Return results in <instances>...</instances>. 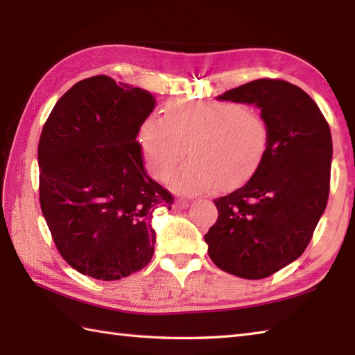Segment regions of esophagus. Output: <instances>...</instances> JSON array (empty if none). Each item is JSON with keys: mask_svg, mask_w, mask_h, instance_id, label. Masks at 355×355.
I'll use <instances>...</instances> for the list:
<instances>
[{"mask_svg": "<svg viewBox=\"0 0 355 355\" xmlns=\"http://www.w3.org/2000/svg\"><path fill=\"white\" fill-rule=\"evenodd\" d=\"M175 207L177 209H187V207H189V201L184 200V198H178L175 201Z\"/></svg>", "mask_w": 355, "mask_h": 355, "instance_id": "esophagus-1", "label": "esophagus"}]
</instances>
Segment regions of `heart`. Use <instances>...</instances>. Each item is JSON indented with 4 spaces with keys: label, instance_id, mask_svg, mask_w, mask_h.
Returning <instances> with one entry per match:
<instances>
[{
    "label": "heart",
    "instance_id": "obj_1",
    "mask_svg": "<svg viewBox=\"0 0 355 355\" xmlns=\"http://www.w3.org/2000/svg\"><path fill=\"white\" fill-rule=\"evenodd\" d=\"M267 140L263 119L233 102L177 99L166 105L163 119L150 116L140 126L143 155L157 180L169 177L187 146L191 160L171 178L173 189L184 193L244 182L261 162Z\"/></svg>",
    "mask_w": 355,
    "mask_h": 355
}]
</instances>
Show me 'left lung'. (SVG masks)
Listing matches in <instances>:
<instances>
[{
	"instance_id": "1",
	"label": "left lung",
	"mask_w": 355,
	"mask_h": 355,
	"mask_svg": "<svg viewBox=\"0 0 355 355\" xmlns=\"http://www.w3.org/2000/svg\"><path fill=\"white\" fill-rule=\"evenodd\" d=\"M254 103L268 140L252 178L214 200L218 220L205 235L218 268L263 279L296 261L325 212L333 139L327 119L302 88L256 79L218 97Z\"/></svg>"
}]
</instances>
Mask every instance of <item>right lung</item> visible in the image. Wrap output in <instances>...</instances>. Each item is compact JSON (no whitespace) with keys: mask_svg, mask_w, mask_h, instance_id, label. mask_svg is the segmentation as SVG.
I'll return each instance as SVG.
<instances>
[{"mask_svg":"<svg viewBox=\"0 0 355 355\" xmlns=\"http://www.w3.org/2000/svg\"><path fill=\"white\" fill-rule=\"evenodd\" d=\"M155 99L99 74L74 84L44 123L40 202L59 254L79 273L117 281L154 254V210L173 197L143 168L137 134Z\"/></svg>","mask_w":355,"mask_h":355,"instance_id":"right-lung-1","label":"right lung"}]
</instances>
